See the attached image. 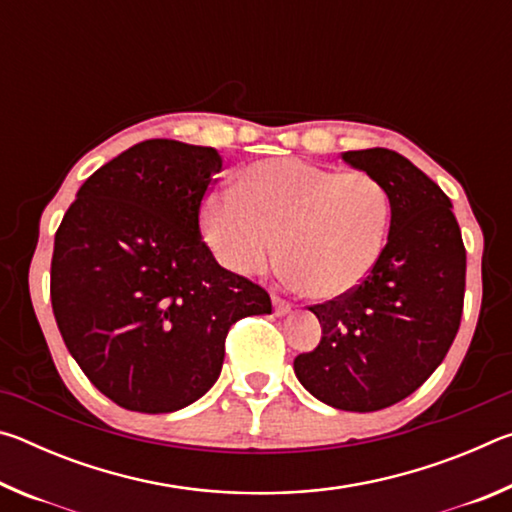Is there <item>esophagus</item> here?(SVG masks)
<instances>
[{
  "instance_id": "obj_1",
  "label": "esophagus",
  "mask_w": 512,
  "mask_h": 512,
  "mask_svg": "<svg viewBox=\"0 0 512 512\" xmlns=\"http://www.w3.org/2000/svg\"><path fill=\"white\" fill-rule=\"evenodd\" d=\"M273 309H275V316H287L291 311V305L284 298L273 296Z\"/></svg>"
}]
</instances>
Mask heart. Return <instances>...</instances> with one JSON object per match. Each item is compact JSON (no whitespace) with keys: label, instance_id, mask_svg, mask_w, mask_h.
Listing matches in <instances>:
<instances>
[{"label":"heart","instance_id":"b5f03b06","mask_svg":"<svg viewBox=\"0 0 512 512\" xmlns=\"http://www.w3.org/2000/svg\"><path fill=\"white\" fill-rule=\"evenodd\" d=\"M391 196L366 171L339 173L284 158L250 164L237 192L203 205V235L221 262L255 273L280 253L291 280L332 300L366 280L384 253Z\"/></svg>","mask_w":512,"mask_h":512}]
</instances>
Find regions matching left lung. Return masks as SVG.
Returning <instances> with one entry per match:
<instances>
[{"label": "left lung", "mask_w": 512, "mask_h": 512, "mask_svg": "<svg viewBox=\"0 0 512 512\" xmlns=\"http://www.w3.org/2000/svg\"><path fill=\"white\" fill-rule=\"evenodd\" d=\"M391 196V230L357 289L309 307L323 339L293 361L300 384L334 409L379 411L429 379L463 316L465 246L452 201L404 155L343 153Z\"/></svg>", "instance_id": "left-lung-1"}]
</instances>
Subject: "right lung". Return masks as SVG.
I'll use <instances>...</instances> for the list:
<instances>
[{
  "mask_svg": "<svg viewBox=\"0 0 512 512\" xmlns=\"http://www.w3.org/2000/svg\"><path fill=\"white\" fill-rule=\"evenodd\" d=\"M221 155L146 140L103 164L60 221L51 307L67 350L128 411L169 413L221 375L239 318L271 314V296L225 271L201 237V203Z\"/></svg>",
  "mask_w": 512,
  "mask_h": 512,
  "instance_id": "1",
  "label": "right lung"
}]
</instances>
